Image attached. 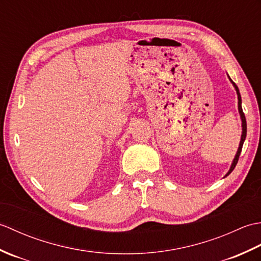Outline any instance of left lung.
I'll return each mask as SVG.
<instances>
[{
    "instance_id": "1",
    "label": "left lung",
    "mask_w": 261,
    "mask_h": 261,
    "mask_svg": "<svg viewBox=\"0 0 261 261\" xmlns=\"http://www.w3.org/2000/svg\"><path fill=\"white\" fill-rule=\"evenodd\" d=\"M232 82V80H230ZM233 83V82H232ZM233 85L236 87V91H237V94H238V107H239V112H240V115H241V120H242V136H241V141H240V146H239V149H238V152L236 154V158L233 160V163H232L231 165V168L229 170V173L226 174V176H228L229 174H231V171L234 169L236 165L238 164V160H239V157H240V153H241V150H242V146H243V142H245V139L247 137V121H246V116H245V113H243L242 111V107H241V95H240V92H239V88H238V86L236 85V83H233Z\"/></svg>"
}]
</instances>
